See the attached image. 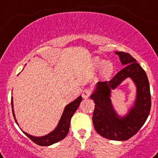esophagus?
Masks as SVG:
<instances>
[{
  "mask_svg": "<svg viewBox=\"0 0 158 158\" xmlns=\"http://www.w3.org/2000/svg\"><path fill=\"white\" fill-rule=\"evenodd\" d=\"M90 93H91V90H90V89L85 88L84 90H83V91H82V95H83V97L84 98H87L90 97Z\"/></svg>",
  "mask_w": 158,
  "mask_h": 158,
  "instance_id": "1",
  "label": "esophagus"
}]
</instances>
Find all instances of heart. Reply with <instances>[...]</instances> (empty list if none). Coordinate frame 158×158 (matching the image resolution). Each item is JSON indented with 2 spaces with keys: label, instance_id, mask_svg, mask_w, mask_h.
<instances>
[{
  "label": "heart",
  "instance_id": "1",
  "mask_svg": "<svg viewBox=\"0 0 158 158\" xmlns=\"http://www.w3.org/2000/svg\"><path fill=\"white\" fill-rule=\"evenodd\" d=\"M93 68L94 69L101 68V75L105 79H108L112 75L114 70V66L110 61H103V60H96L93 63Z\"/></svg>",
  "mask_w": 158,
  "mask_h": 158
}]
</instances>
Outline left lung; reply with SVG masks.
<instances>
[{
  "instance_id": "obj_1",
  "label": "left lung",
  "mask_w": 158,
  "mask_h": 158,
  "mask_svg": "<svg viewBox=\"0 0 158 158\" xmlns=\"http://www.w3.org/2000/svg\"><path fill=\"white\" fill-rule=\"evenodd\" d=\"M125 66L111 80L98 82L90 98L94 100L93 124L99 135L114 141H127L137 134L145 123L150 112L151 98L149 83L145 71L129 53L116 52ZM127 77H130L137 88L135 104L124 117L115 111L110 99L114 89Z\"/></svg>"
}]
</instances>
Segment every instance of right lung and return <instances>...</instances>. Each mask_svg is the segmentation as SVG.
Masks as SVG:
<instances>
[{
	"instance_id": "add662e5",
	"label": "right lung",
	"mask_w": 158,
	"mask_h": 158,
	"mask_svg": "<svg viewBox=\"0 0 158 158\" xmlns=\"http://www.w3.org/2000/svg\"><path fill=\"white\" fill-rule=\"evenodd\" d=\"M82 97L79 96L75 100H74L73 102H71L68 105H67L64 108V110L63 112V114L60 118V120L58 123V126L56 127L53 131L49 133L48 134H47L45 136L42 137H35L32 135L27 134V133L24 132L25 135L28 137L35 144H37L39 145H42V146H48V145H51L52 144L56 143V142H60L61 140L64 139L68 134L70 128V123H71V118L75 114V112L79 108V104H80L81 101H82ZM11 104H12V110H13V117H14L15 121H16V124L17 122L15 118L14 110H13V97L11 98Z\"/></svg>"
}]
</instances>
